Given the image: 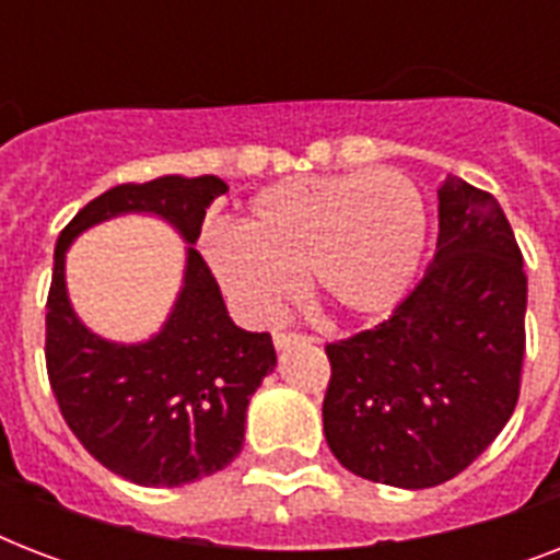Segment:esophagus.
<instances>
[{"label": "esophagus", "mask_w": 560, "mask_h": 560, "mask_svg": "<svg viewBox=\"0 0 560 560\" xmlns=\"http://www.w3.org/2000/svg\"><path fill=\"white\" fill-rule=\"evenodd\" d=\"M307 337L299 331H276L272 334V342H276V349H288L293 342H305Z\"/></svg>", "instance_id": "1"}]
</instances>
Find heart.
<instances>
[{
	"label": "heart",
	"mask_w": 560,
	"mask_h": 560,
	"mask_svg": "<svg viewBox=\"0 0 560 560\" xmlns=\"http://www.w3.org/2000/svg\"><path fill=\"white\" fill-rule=\"evenodd\" d=\"M418 188L398 171L296 177L264 188L241 232L206 235V258L237 307L270 323L296 276L346 316H381L407 296L424 253Z\"/></svg>",
	"instance_id": "1"
}]
</instances>
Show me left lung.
Masks as SVG:
<instances>
[{"label":"left lung","mask_w":560,"mask_h":560,"mask_svg":"<svg viewBox=\"0 0 560 560\" xmlns=\"http://www.w3.org/2000/svg\"><path fill=\"white\" fill-rule=\"evenodd\" d=\"M526 272L503 209L447 177L433 264L389 319L328 342L323 400L342 468L395 488H433L494 442L521 398Z\"/></svg>","instance_id":"obj_1"}]
</instances>
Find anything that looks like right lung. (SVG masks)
Instances as JSON below:
<instances>
[{"mask_svg": "<svg viewBox=\"0 0 560 560\" xmlns=\"http://www.w3.org/2000/svg\"><path fill=\"white\" fill-rule=\"evenodd\" d=\"M226 191L211 174L121 183L86 202L57 237L46 302L48 383L78 442L136 486H186L235 459L249 398L276 366L272 337L229 319L209 264L188 246L186 284L165 328L142 346L101 340L66 296V246L121 211L162 214L194 244L209 202Z\"/></svg>", "mask_w": 560, "mask_h": 560, "instance_id": "add662e5", "label": "right lung"}]
</instances>
